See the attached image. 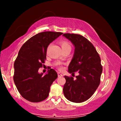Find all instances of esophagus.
Segmentation results:
<instances>
[{
	"mask_svg": "<svg viewBox=\"0 0 121 121\" xmlns=\"http://www.w3.org/2000/svg\"><path fill=\"white\" fill-rule=\"evenodd\" d=\"M58 77H62L63 75L61 74L60 73H58Z\"/></svg>",
	"mask_w": 121,
	"mask_h": 121,
	"instance_id": "34e87169",
	"label": "esophagus"
}]
</instances>
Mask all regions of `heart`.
I'll return each instance as SVG.
<instances>
[{"instance_id":"obj_1","label":"heart","mask_w":121,"mask_h":121,"mask_svg":"<svg viewBox=\"0 0 121 121\" xmlns=\"http://www.w3.org/2000/svg\"><path fill=\"white\" fill-rule=\"evenodd\" d=\"M60 44L62 48V51L65 50H70L71 48V46L70 43L67 40H62L61 41Z\"/></svg>"}]
</instances>
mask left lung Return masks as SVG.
I'll return each mask as SVG.
<instances>
[{
    "mask_svg": "<svg viewBox=\"0 0 121 121\" xmlns=\"http://www.w3.org/2000/svg\"><path fill=\"white\" fill-rule=\"evenodd\" d=\"M75 47L74 54L68 66V72H77L76 79L65 76L63 92L69 101L80 103L91 97L99 86L102 67L101 59L95 47L86 38L77 34H64Z\"/></svg>",
    "mask_w": 121,
    "mask_h": 121,
    "instance_id": "1",
    "label": "left lung"
}]
</instances>
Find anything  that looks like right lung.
<instances>
[{
	"label": "right lung",
	"mask_w": 121,
	"mask_h": 121,
	"mask_svg": "<svg viewBox=\"0 0 121 121\" xmlns=\"http://www.w3.org/2000/svg\"><path fill=\"white\" fill-rule=\"evenodd\" d=\"M62 34L40 32L28 39L20 48L14 64L13 79L20 95L28 101L38 102L48 97L51 85L58 74L51 69L43 76L38 69L46 60L48 46Z\"/></svg>",
	"instance_id": "obj_1"
}]
</instances>
